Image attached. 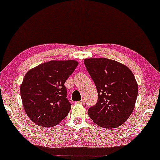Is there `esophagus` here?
<instances>
[{"label": "esophagus", "mask_w": 160, "mask_h": 160, "mask_svg": "<svg viewBox=\"0 0 160 160\" xmlns=\"http://www.w3.org/2000/svg\"><path fill=\"white\" fill-rule=\"evenodd\" d=\"M76 103H80V104H84V100H82L80 101H76Z\"/></svg>", "instance_id": "obj_1"}]
</instances>
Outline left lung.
Returning a JSON list of instances; mask_svg holds the SVG:
<instances>
[{
    "label": "left lung",
    "instance_id": "8db88e82",
    "mask_svg": "<svg viewBox=\"0 0 160 160\" xmlns=\"http://www.w3.org/2000/svg\"><path fill=\"white\" fill-rule=\"evenodd\" d=\"M84 65L96 86L98 99L89 108L92 121L103 128H115L125 123L133 112L138 84L127 66L107 58H90Z\"/></svg>",
    "mask_w": 160,
    "mask_h": 160
}]
</instances>
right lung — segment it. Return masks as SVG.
Returning a JSON list of instances; mask_svg holds the SVG:
<instances>
[{
    "label": "right lung",
    "instance_id": "right-lung-1",
    "mask_svg": "<svg viewBox=\"0 0 160 160\" xmlns=\"http://www.w3.org/2000/svg\"><path fill=\"white\" fill-rule=\"evenodd\" d=\"M78 65L76 60H52L26 72L20 95L31 121L42 127H52L68 115L71 103L66 98L64 84Z\"/></svg>",
    "mask_w": 160,
    "mask_h": 160
}]
</instances>
